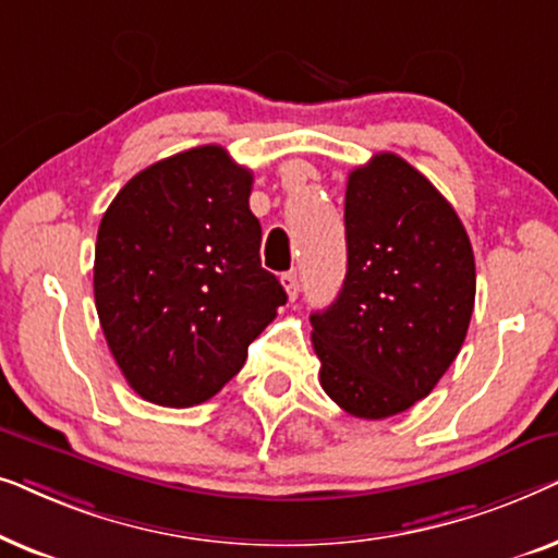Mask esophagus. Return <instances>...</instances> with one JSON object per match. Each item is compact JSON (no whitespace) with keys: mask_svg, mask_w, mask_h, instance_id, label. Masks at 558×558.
Listing matches in <instances>:
<instances>
[{"mask_svg":"<svg viewBox=\"0 0 558 558\" xmlns=\"http://www.w3.org/2000/svg\"><path fill=\"white\" fill-rule=\"evenodd\" d=\"M281 287L287 289V296L294 302L296 294H300V277H296V271L281 274Z\"/></svg>","mask_w":558,"mask_h":558,"instance_id":"1","label":"esophagus"}]
</instances>
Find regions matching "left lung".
I'll list each match as a JSON object with an SVG mask.
<instances>
[{"label":"left lung","mask_w":558,"mask_h":558,"mask_svg":"<svg viewBox=\"0 0 558 558\" xmlns=\"http://www.w3.org/2000/svg\"><path fill=\"white\" fill-rule=\"evenodd\" d=\"M348 274L310 315L325 393L386 418L432 393L475 307V256L452 205L407 159L380 151L345 190Z\"/></svg>","instance_id":"left-lung-1"}]
</instances>
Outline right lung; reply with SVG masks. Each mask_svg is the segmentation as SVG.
Returning <instances> with one entry per match:
<instances>
[{
  "mask_svg": "<svg viewBox=\"0 0 558 558\" xmlns=\"http://www.w3.org/2000/svg\"><path fill=\"white\" fill-rule=\"evenodd\" d=\"M251 185V170L205 144L134 174L104 213L96 312L144 401L185 409L213 399L287 302L258 256Z\"/></svg>",
  "mask_w": 558,
  "mask_h": 558,
  "instance_id": "right-lung-1",
  "label": "right lung"
}]
</instances>
